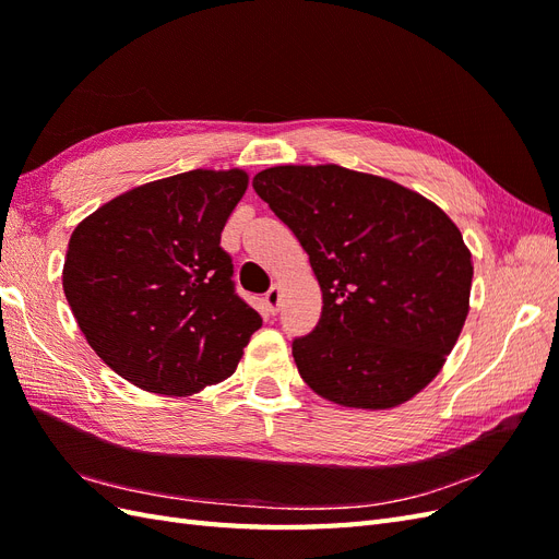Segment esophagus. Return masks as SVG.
Returning <instances> with one entry per match:
<instances>
[{
  "label": "esophagus",
  "instance_id": "1",
  "mask_svg": "<svg viewBox=\"0 0 559 559\" xmlns=\"http://www.w3.org/2000/svg\"><path fill=\"white\" fill-rule=\"evenodd\" d=\"M265 308H267V312L270 314H277V310H280V300H282V294H280V286H273V289H270L267 294H265Z\"/></svg>",
  "mask_w": 559,
  "mask_h": 559
}]
</instances>
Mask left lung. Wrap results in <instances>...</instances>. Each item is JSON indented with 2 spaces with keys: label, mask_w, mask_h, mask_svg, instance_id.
<instances>
[{
  "label": "left lung",
  "mask_w": 559,
  "mask_h": 559,
  "mask_svg": "<svg viewBox=\"0 0 559 559\" xmlns=\"http://www.w3.org/2000/svg\"><path fill=\"white\" fill-rule=\"evenodd\" d=\"M253 191L294 230L321 317L292 349L300 378L347 408L384 411L443 368L468 314L471 251L431 200L341 165H277Z\"/></svg>",
  "instance_id": "1"
}]
</instances>
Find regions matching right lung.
<instances>
[{"mask_svg": "<svg viewBox=\"0 0 559 559\" xmlns=\"http://www.w3.org/2000/svg\"><path fill=\"white\" fill-rule=\"evenodd\" d=\"M242 170L138 186L74 228L62 289L88 345L144 392L189 396L233 376L261 314L235 294L222 230Z\"/></svg>", "mask_w": 559, "mask_h": 559, "instance_id": "add662e5", "label": "right lung"}]
</instances>
